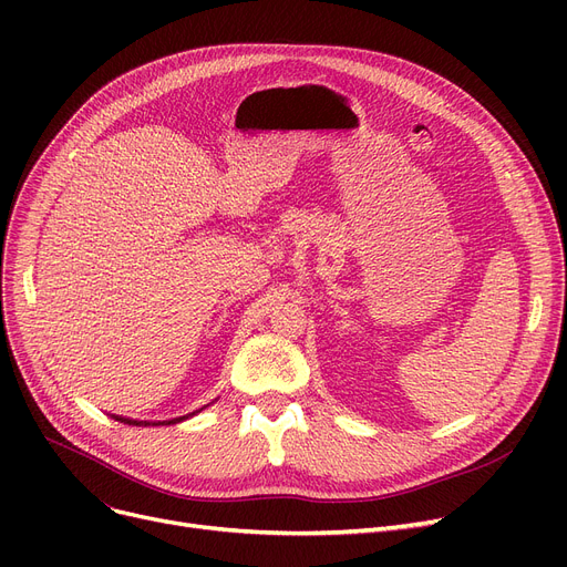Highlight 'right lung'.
I'll use <instances>...</instances> for the list:
<instances>
[{"label":"right lung","instance_id":"1","mask_svg":"<svg viewBox=\"0 0 567 567\" xmlns=\"http://www.w3.org/2000/svg\"><path fill=\"white\" fill-rule=\"evenodd\" d=\"M184 419H188V415H184ZM184 419H176V421H167V425H169V423H178V421H184ZM118 421H124V419H118ZM124 423H131V421H124Z\"/></svg>","mask_w":567,"mask_h":567}]
</instances>
